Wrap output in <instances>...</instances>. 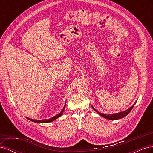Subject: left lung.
<instances>
[{
	"mask_svg": "<svg viewBox=\"0 0 153 153\" xmlns=\"http://www.w3.org/2000/svg\"><path fill=\"white\" fill-rule=\"evenodd\" d=\"M136 103H134L130 108H129L128 109L126 110L125 111H123V112H119V113H116V114H108V115H106V114H101V113H100L98 111H97L96 109L93 108V109L96 111V112H98V114H99L100 115H101V116L107 119H109V120H115V119H121V118H123L124 117L126 116V115L131 112V110L133 109L134 105H135Z\"/></svg>",
	"mask_w": 153,
	"mask_h": 153,
	"instance_id": "obj_1",
	"label": "left lung"
}]
</instances>
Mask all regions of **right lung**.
<instances>
[{
  "instance_id": "right-lung-1",
  "label": "right lung",
  "mask_w": 153,
  "mask_h": 153,
  "mask_svg": "<svg viewBox=\"0 0 153 153\" xmlns=\"http://www.w3.org/2000/svg\"><path fill=\"white\" fill-rule=\"evenodd\" d=\"M65 106H66V104L65 105H64V108L62 109V110L61 111V112H60L59 114H57L56 115H55V116H53V117H52L51 119H43V120H35V119H29V118H27L28 119H29L30 121H32V122H34V123H50V122H52V121H55V119H57L59 117L61 116V115L62 114L64 110V108H65Z\"/></svg>"
}]
</instances>
